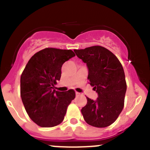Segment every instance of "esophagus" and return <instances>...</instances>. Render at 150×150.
Returning a JSON list of instances; mask_svg holds the SVG:
<instances>
[{
  "label": "esophagus",
  "mask_w": 150,
  "mask_h": 150,
  "mask_svg": "<svg viewBox=\"0 0 150 150\" xmlns=\"http://www.w3.org/2000/svg\"><path fill=\"white\" fill-rule=\"evenodd\" d=\"M75 94H76V96H80V95H81V93H78V92H75Z\"/></svg>",
  "instance_id": "34e87169"
}]
</instances>
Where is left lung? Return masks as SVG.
<instances>
[{"label":"left lung","instance_id":"1","mask_svg":"<svg viewBox=\"0 0 150 150\" xmlns=\"http://www.w3.org/2000/svg\"><path fill=\"white\" fill-rule=\"evenodd\" d=\"M88 70L89 84L98 94L96 100L87 98L81 112L85 121L92 126L104 128L116 120L124 106L126 83L118 59L100 46L74 50Z\"/></svg>","mask_w":150,"mask_h":150}]
</instances>
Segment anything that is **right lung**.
Segmentation results:
<instances>
[{
	"mask_svg": "<svg viewBox=\"0 0 150 150\" xmlns=\"http://www.w3.org/2000/svg\"><path fill=\"white\" fill-rule=\"evenodd\" d=\"M72 50L47 48L29 60L20 79L21 98L29 117L40 127H53L64 120L68 105L75 99L73 90H54L62 67L75 57Z\"/></svg>",
	"mask_w": 150,
	"mask_h": 150,
	"instance_id": "add662e5",
	"label": "right lung"
}]
</instances>
